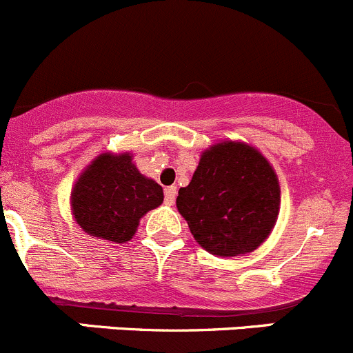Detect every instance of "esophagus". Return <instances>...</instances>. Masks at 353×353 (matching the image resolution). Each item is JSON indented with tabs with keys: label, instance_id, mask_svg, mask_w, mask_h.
<instances>
[{
	"label": "esophagus",
	"instance_id": "obj_1",
	"mask_svg": "<svg viewBox=\"0 0 353 353\" xmlns=\"http://www.w3.org/2000/svg\"><path fill=\"white\" fill-rule=\"evenodd\" d=\"M175 197H176V187H175V185H172V187H166L165 188V202H166V204L172 205L173 202H175Z\"/></svg>",
	"mask_w": 353,
	"mask_h": 353
}]
</instances>
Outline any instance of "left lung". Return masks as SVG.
Masks as SVG:
<instances>
[{
	"label": "left lung",
	"instance_id": "8db88e82",
	"mask_svg": "<svg viewBox=\"0 0 353 353\" xmlns=\"http://www.w3.org/2000/svg\"><path fill=\"white\" fill-rule=\"evenodd\" d=\"M280 181L259 149L221 141L202 151L176 208L202 249L218 257L256 250L280 214Z\"/></svg>",
	"mask_w": 353,
	"mask_h": 353
}]
</instances>
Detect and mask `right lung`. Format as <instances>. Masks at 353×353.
I'll list each match as a JSON object with an SVG mask.
<instances>
[{
    "mask_svg": "<svg viewBox=\"0 0 353 353\" xmlns=\"http://www.w3.org/2000/svg\"><path fill=\"white\" fill-rule=\"evenodd\" d=\"M161 204L163 187L139 172L132 152L94 158L70 194L77 225L111 243L130 242L142 216Z\"/></svg>",
    "mask_w": 353,
    "mask_h": 353,
    "instance_id": "1",
    "label": "right lung"
}]
</instances>
